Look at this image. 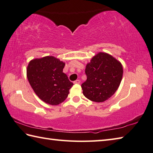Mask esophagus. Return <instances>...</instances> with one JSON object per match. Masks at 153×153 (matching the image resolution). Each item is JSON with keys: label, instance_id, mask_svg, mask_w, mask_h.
<instances>
[{"label": "esophagus", "instance_id": "esophagus-1", "mask_svg": "<svg viewBox=\"0 0 153 153\" xmlns=\"http://www.w3.org/2000/svg\"><path fill=\"white\" fill-rule=\"evenodd\" d=\"M80 83V80H76L75 81H74V84H76V85H79Z\"/></svg>", "mask_w": 153, "mask_h": 153}]
</instances>
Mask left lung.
<instances>
[{"instance_id":"8db88e82","label":"left lung","mask_w":153,"mask_h":153,"mask_svg":"<svg viewBox=\"0 0 153 153\" xmlns=\"http://www.w3.org/2000/svg\"><path fill=\"white\" fill-rule=\"evenodd\" d=\"M87 79L81 87L88 99L104 102L111 97L121 82L123 69L119 60L105 53H99L86 66Z\"/></svg>"}]
</instances>
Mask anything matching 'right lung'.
Returning a JSON list of instances; mask_svg holds the SVG:
<instances>
[{"label":"right lung","mask_w":153,"mask_h":153,"mask_svg":"<svg viewBox=\"0 0 153 153\" xmlns=\"http://www.w3.org/2000/svg\"><path fill=\"white\" fill-rule=\"evenodd\" d=\"M65 65V62L52 56L33 59L28 63V82L42 101L57 105L67 98L73 83L62 72Z\"/></svg>","instance_id":"add662e5"}]
</instances>
